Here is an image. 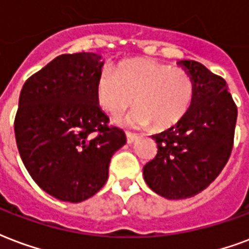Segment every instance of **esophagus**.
<instances>
[{
  "label": "esophagus",
  "mask_w": 249,
  "mask_h": 249,
  "mask_svg": "<svg viewBox=\"0 0 249 249\" xmlns=\"http://www.w3.org/2000/svg\"><path fill=\"white\" fill-rule=\"evenodd\" d=\"M137 138H138V136L136 134V133L126 132V141H128V143H133V142L136 141Z\"/></svg>",
  "instance_id": "obj_1"
}]
</instances>
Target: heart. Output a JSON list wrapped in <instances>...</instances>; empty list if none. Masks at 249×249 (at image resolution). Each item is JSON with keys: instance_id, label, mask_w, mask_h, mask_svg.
<instances>
[{"instance_id": "obj_1", "label": "heart", "mask_w": 249, "mask_h": 249, "mask_svg": "<svg viewBox=\"0 0 249 249\" xmlns=\"http://www.w3.org/2000/svg\"><path fill=\"white\" fill-rule=\"evenodd\" d=\"M100 108L119 116L134 102L137 107L128 117L129 125L157 129L174 126L189 111L195 98L191 73L150 58L120 62L116 70L103 68L95 86Z\"/></svg>"}]
</instances>
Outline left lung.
Instances as JSON below:
<instances>
[{"mask_svg":"<svg viewBox=\"0 0 249 249\" xmlns=\"http://www.w3.org/2000/svg\"><path fill=\"white\" fill-rule=\"evenodd\" d=\"M195 81V98L181 120L154 134L158 151L143 167V178L168 200L192 197L213 183L231 155L238 107L227 83L202 64L179 61Z\"/></svg>","mask_w":249,"mask_h":249,"instance_id":"obj_1","label":"left lung"}]
</instances>
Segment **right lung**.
<instances>
[{"label":"right lung","instance_id":"right-lung-1","mask_svg":"<svg viewBox=\"0 0 249 249\" xmlns=\"http://www.w3.org/2000/svg\"><path fill=\"white\" fill-rule=\"evenodd\" d=\"M102 66L96 53L57 56L19 95L14 132L20 158L34 181L61 201L94 196L107 181L112 155L126 142L96 100Z\"/></svg>","mask_w":249,"mask_h":249}]
</instances>
